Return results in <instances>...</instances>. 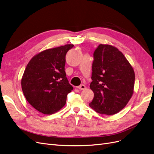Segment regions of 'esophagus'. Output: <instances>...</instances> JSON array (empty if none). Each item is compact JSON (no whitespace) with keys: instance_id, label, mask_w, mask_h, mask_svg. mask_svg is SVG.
I'll return each instance as SVG.
<instances>
[{"instance_id":"1","label":"esophagus","mask_w":154,"mask_h":154,"mask_svg":"<svg viewBox=\"0 0 154 154\" xmlns=\"http://www.w3.org/2000/svg\"><path fill=\"white\" fill-rule=\"evenodd\" d=\"M77 88H79V89H80V90H85V88H86V86L82 84V85H80V86H78Z\"/></svg>"}]
</instances>
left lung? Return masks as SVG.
Listing matches in <instances>:
<instances>
[{
  "mask_svg": "<svg viewBox=\"0 0 154 154\" xmlns=\"http://www.w3.org/2000/svg\"><path fill=\"white\" fill-rule=\"evenodd\" d=\"M90 107L101 114L113 115L127 105L133 94L135 74L123 54L110 45L100 44L93 54Z\"/></svg>",
  "mask_w": 154,
  "mask_h": 154,
  "instance_id": "left-lung-1",
  "label": "left lung"
}]
</instances>
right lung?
Instances as JSON below:
<instances>
[{
    "mask_svg": "<svg viewBox=\"0 0 154 154\" xmlns=\"http://www.w3.org/2000/svg\"><path fill=\"white\" fill-rule=\"evenodd\" d=\"M67 44L35 55L26 68L22 89L29 103L44 114H52L66 105L73 87L65 71L66 55L73 48Z\"/></svg>",
    "mask_w": 154,
    "mask_h": 154,
    "instance_id": "obj_1",
    "label": "right lung"
}]
</instances>
